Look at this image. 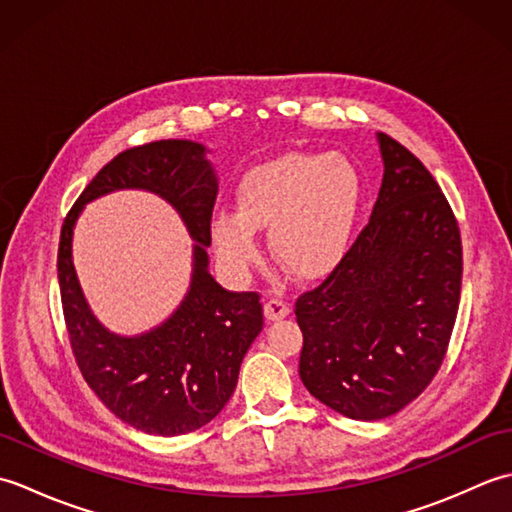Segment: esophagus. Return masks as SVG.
<instances>
[{
  "label": "esophagus",
  "instance_id": "1",
  "mask_svg": "<svg viewBox=\"0 0 512 512\" xmlns=\"http://www.w3.org/2000/svg\"><path fill=\"white\" fill-rule=\"evenodd\" d=\"M290 312V303L286 299H279V297H270L266 303H264V314L268 321H279L288 317Z\"/></svg>",
  "mask_w": 512,
  "mask_h": 512
}]
</instances>
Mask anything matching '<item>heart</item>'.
Instances as JSON below:
<instances>
[{
    "mask_svg": "<svg viewBox=\"0 0 512 512\" xmlns=\"http://www.w3.org/2000/svg\"><path fill=\"white\" fill-rule=\"evenodd\" d=\"M361 178L339 154H284L250 169L235 211L213 217L217 257L244 275L259 259L253 231H268L277 264L299 279L328 275L341 262L356 222Z\"/></svg>",
    "mask_w": 512,
    "mask_h": 512,
    "instance_id": "obj_1",
    "label": "heart"
}]
</instances>
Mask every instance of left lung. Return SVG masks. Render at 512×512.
<instances>
[{
	"instance_id": "obj_1",
	"label": "left lung",
	"mask_w": 512,
	"mask_h": 512,
	"mask_svg": "<svg viewBox=\"0 0 512 512\" xmlns=\"http://www.w3.org/2000/svg\"><path fill=\"white\" fill-rule=\"evenodd\" d=\"M372 217L317 288L299 295V376L323 405L383 420L438 374L458 317L462 239L427 167L380 132Z\"/></svg>"
}]
</instances>
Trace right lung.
<instances>
[{
	"label": "right lung",
	"mask_w": 512,
	"mask_h": 512,
	"mask_svg": "<svg viewBox=\"0 0 512 512\" xmlns=\"http://www.w3.org/2000/svg\"><path fill=\"white\" fill-rule=\"evenodd\" d=\"M116 188H145L177 206L192 236L194 277L181 308L147 335L116 337L93 319L71 266V228L82 206ZM217 180L204 147L191 140L121 151L96 173L65 215L59 288L74 361L103 405L151 436H182L211 422L233 396L239 365L264 328L259 292L224 290L209 275Z\"/></svg>",
	"instance_id": "add662e5"
}]
</instances>
